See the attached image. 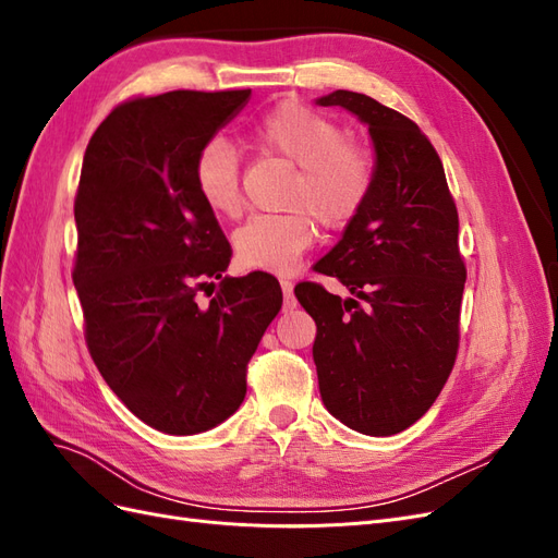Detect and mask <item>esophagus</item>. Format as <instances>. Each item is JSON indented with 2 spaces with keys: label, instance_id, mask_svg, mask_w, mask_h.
Wrapping results in <instances>:
<instances>
[{
  "label": "esophagus",
  "instance_id": "34e87169",
  "mask_svg": "<svg viewBox=\"0 0 558 558\" xmlns=\"http://www.w3.org/2000/svg\"><path fill=\"white\" fill-rule=\"evenodd\" d=\"M281 293H283V310H295V298H293V283L289 279H281Z\"/></svg>",
  "mask_w": 558,
  "mask_h": 558
}]
</instances>
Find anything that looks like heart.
Segmentation results:
<instances>
[{
	"label": "heart",
	"instance_id": "1",
	"mask_svg": "<svg viewBox=\"0 0 558 558\" xmlns=\"http://www.w3.org/2000/svg\"><path fill=\"white\" fill-rule=\"evenodd\" d=\"M251 137L263 150L298 167L289 193V207L295 209L251 216L232 234L234 258L246 269L291 272L316 238L313 215L320 226L340 228L363 209L373 191L375 162L363 146L344 142V132L332 118L295 99L267 109L253 125ZM193 183L214 214L240 211V160L226 140H211L199 148Z\"/></svg>",
	"mask_w": 558,
	"mask_h": 558
}]
</instances>
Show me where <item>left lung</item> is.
Masks as SVG:
<instances>
[{"label":"left lung","instance_id":"obj_1","mask_svg":"<svg viewBox=\"0 0 558 558\" xmlns=\"http://www.w3.org/2000/svg\"><path fill=\"white\" fill-rule=\"evenodd\" d=\"M316 105L342 107L367 125L375 181L342 240L316 263L351 298L318 283L298 286L295 298L316 324L326 410L363 435H396L430 410L459 351V214L440 156L410 118L351 90Z\"/></svg>","mask_w":558,"mask_h":558}]
</instances>
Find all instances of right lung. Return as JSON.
I'll return each instance as SVG.
<instances>
[{
  "mask_svg": "<svg viewBox=\"0 0 558 558\" xmlns=\"http://www.w3.org/2000/svg\"><path fill=\"white\" fill-rule=\"evenodd\" d=\"M251 90H174L116 107L93 134L74 218L90 356L146 426L205 433L240 410L246 365L281 310L272 275L226 277L230 244L193 165ZM221 278L210 305L196 293Z\"/></svg>",
  "mask_w": 558,
  "mask_h": 558,
  "instance_id": "1",
  "label": "right lung"
}]
</instances>
